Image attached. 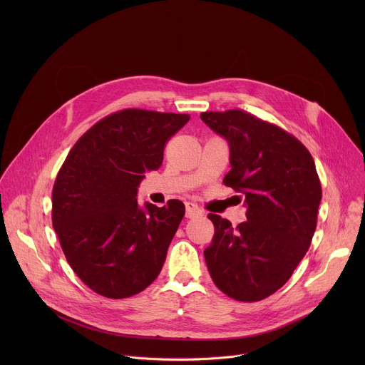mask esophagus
Segmentation results:
<instances>
[{"label": "esophagus", "mask_w": 365, "mask_h": 365, "mask_svg": "<svg viewBox=\"0 0 365 365\" xmlns=\"http://www.w3.org/2000/svg\"><path fill=\"white\" fill-rule=\"evenodd\" d=\"M199 215H203V211L200 210V207L192 202H187L186 203V218H195Z\"/></svg>", "instance_id": "34e87169"}]
</instances>
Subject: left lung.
Returning a JSON list of instances; mask_svg holds the SVG:
<instances>
[{"label":"left lung","mask_w":365,"mask_h":365,"mask_svg":"<svg viewBox=\"0 0 365 365\" xmlns=\"http://www.w3.org/2000/svg\"><path fill=\"white\" fill-rule=\"evenodd\" d=\"M202 121L228 140L224 185L245 199L247 221L235 228L210 214L215 234L203 251L217 287L240 302L277 292L310 247L322 186L309 150L286 130L244 110L206 111Z\"/></svg>","instance_id":"8db88e82"}]
</instances>
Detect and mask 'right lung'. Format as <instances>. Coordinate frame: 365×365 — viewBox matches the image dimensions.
Segmentation results:
<instances>
[{
  "mask_svg": "<svg viewBox=\"0 0 365 365\" xmlns=\"http://www.w3.org/2000/svg\"><path fill=\"white\" fill-rule=\"evenodd\" d=\"M189 114L127 108L93 124L71 148L51 190V224L76 276L108 299L134 296L159 276L185 205H137L147 170Z\"/></svg>",
  "mask_w": 365,
  "mask_h": 365,
  "instance_id": "1",
  "label": "right lung"
}]
</instances>
